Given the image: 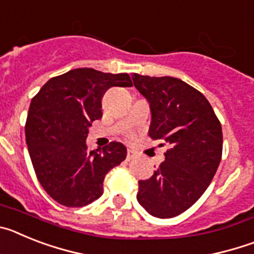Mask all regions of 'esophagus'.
<instances>
[{
	"instance_id": "esophagus-1",
	"label": "esophagus",
	"mask_w": 254,
	"mask_h": 254,
	"mask_svg": "<svg viewBox=\"0 0 254 254\" xmlns=\"http://www.w3.org/2000/svg\"><path fill=\"white\" fill-rule=\"evenodd\" d=\"M134 156H136L134 151H132V150H128V151H127V160H132V159H134Z\"/></svg>"
}]
</instances>
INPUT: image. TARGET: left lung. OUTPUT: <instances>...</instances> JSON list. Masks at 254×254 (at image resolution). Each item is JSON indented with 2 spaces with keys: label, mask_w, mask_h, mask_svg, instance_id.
Masks as SVG:
<instances>
[{
  "label": "left lung",
  "mask_w": 254,
  "mask_h": 254,
  "mask_svg": "<svg viewBox=\"0 0 254 254\" xmlns=\"http://www.w3.org/2000/svg\"><path fill=\"white\" fill-rule=\"evenodd\" d=\"M132 80L150 103L149 136L169 146L152 177L138 182L137 201L155 217L178 216L214 178L223 154L221 125L203 94L187 82L138 73Z\"/></svg>",
  "instance_id": "1"
}]
</instances>
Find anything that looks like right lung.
I'll return each instance as SVG.
<instances>
[{
	"label": "right lung",
	"instance_id": "right-lung-1",
	"mask_svg": "<svg viewBox=\"0 0 254 254\" xmlns=\"http://www.w3.org/2000/svg\"><path fill=\"white\" fill-rule=\"evenodd\" d=\"M113 86H132L128 73L75 68L52 77L31 100L29 155L42 187L61 205L82 207L99 198L107 173L127 156L116 141L93 151L86 145L91 122L103 117V95Z\"/></svg>",
	"mask_w": 254,
	"mask_h": 254
}]
</instances>
